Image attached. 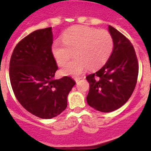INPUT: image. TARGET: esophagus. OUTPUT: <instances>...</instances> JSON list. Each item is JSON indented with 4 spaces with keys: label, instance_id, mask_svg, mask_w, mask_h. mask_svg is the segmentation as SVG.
<instances>
[{
    "label": "esophagus",
    "instance_id": "obj_1",
    "mask_svg": "<svg viewBox=\"0 0 151 151\" xmlns=\"http://www.w3.org/2000/svg\"><path fill=\"white\" fill-rule=\"evenodd\" d=\"M80 79H81V78H75V81H76V83H77V82H78Z\"/></svg>",
    "mask_w": 151,
    "mask_h": 151
}]
</instances>
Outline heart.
<instances>
[{
	"label": "heart",
	"mask_w": 151,
	"mask_h": 151,
	"mask_svg": "<svg viewBox=\"0 0 151 151\" xmlns=\"http://www.w3.org/2000/svg\"><path fill=\"white\" fill-rule=\"evenodd\" d=\"M113 40L108 31L88 26H74L63 33V41H55L52 53L57 64L63 67V75L78 76L88 69H95L106 63L111 54Z\"/></svg>",
	"instance_id": "heart-1"
}]
</instances>
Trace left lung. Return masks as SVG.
<instances>
[{"label":"left lung","instance_id":"8db88e82","mask_svg":"<svg viewBox=\"0 0 151 151\" xmlns=\"http://www.w3.org/2000/svg\"><path fill=\"white\" fill-rule=\"evenodd\" d=\"M108 29L113 49L107 63L95 73L86 77L89 83L87 103L99 111L119 109L132 94L137 81V58L129 40L112 26Z\"/></svg>","mask_w":151,"mask_h":151}]
</instances>
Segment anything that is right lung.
Returning <instances> with one entry per match:
<instances>
[{
    "mask_svg": "<svg viewBox=\"0 0 151 151\" xmlns=\"http://www.w3.org/2000/svg\"><path fill=\"white\" fill-rule=\"evenodd\" d=\"M52 27L34 31L15 46L9 63L16 98L27 111L44 119L65 110L68 94L76 84L68 76L54 79L58 67L52 53Z\"/></svg>",
    "mask_w": 151,
    "mask_h": 151,
    "instance_id": "right-lung-1",
    "label": "right lung"
}]
</instances>
